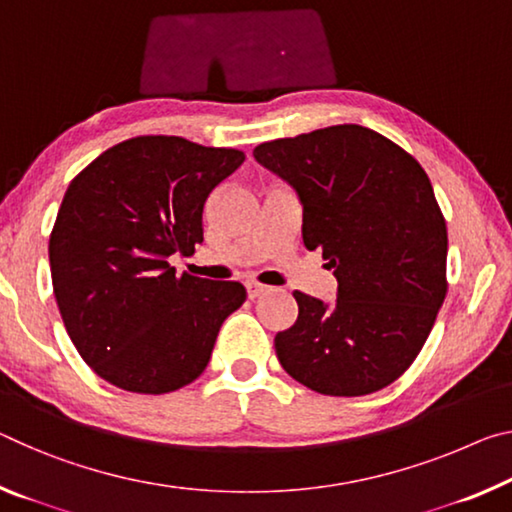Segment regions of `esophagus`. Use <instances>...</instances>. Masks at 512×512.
Returning <instances> with one entry per match:
<instances>
[{"mask_svg": "<svg viewBox=\"0 0 512 512\" xmlns=\"http://www.w3.org/2000/svg\"><path fill=\"white\" fill-rule=\"evenodd\" d=\"M246 291H248V298H259L262 294H266V287L259 285V282H246Z\"/></svg>", "mask_w": 512, "mask_h": 512, "instance_id": "34e87169", "label": "esophagus"}]
</instances>
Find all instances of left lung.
I'll return each instance as SVG.
<instances>
[{"mask_svg": "<svg viewBox=\"0 0 512 512\" xmlns=\"http://www.w3.org/2000/svg\"><path fill=\"white\" fill-rule=\"evenodd\" d=\"M296 191L303 243L335 269L337 298L294 291L298 319L275 335L291 378L364 396L417 358L446 296V223L415 157L360 125H332L253 150Z\"/></svg>", "mask_w": 512, "mask_h": 512, "instance_id": "obj_1", "label": "left lung"}]
</instances>
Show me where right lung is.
Instances as JSON below:
<instances>
[{"mask_svg": "<svg viewBox=\"0 0 512 512\" xmlns=\"http://www.w3.org/2000/svg\"><path fill=\"white\" fill-rule=\"evenodd\" d=\"M243 159L180 136H139L68 186L50 237L54 296L79 355L111 385L166 394L205 371L246 289L177 278L168 259L196 253L205 202Z\"/></svg>", "mask_w": 512, "mask_h": 512, "instance_id": "obj_1", "label": "right lung"}]
</instances>
